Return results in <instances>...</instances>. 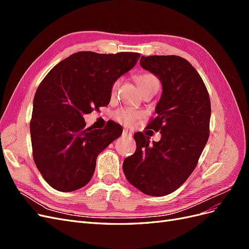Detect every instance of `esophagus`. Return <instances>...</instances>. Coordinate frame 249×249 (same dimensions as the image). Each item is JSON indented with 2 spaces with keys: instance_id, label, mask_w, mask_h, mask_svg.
I'll return each instance as SVG.
<instances>
[{
  "instance_id": "1",
  "label": "esophagus",
  "mask_w": 249,
  "mask_h": 249,
  "mask_svg": "<svg viewBox=\"0 0 249 249\" xmlns=\"http://www.w3.org/2000/svg\"><path fill=\"white\" fill-rule=\"evenodd\" d=\"M123 136L130 138V137H132V132L130 130H127V129H124L123 130Z\"/></svg>"
}]
</instances>
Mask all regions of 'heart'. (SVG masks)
I'll return each mask as SVG.
<instances>
[{"instance_id": "heart-1", "label": "heart", "mask_w": 249, "mask_h": 249, "mask_svg": "<svg viewBox=\"0 0 249 249\" xmlns=\"http://www.w3.org/2000/svg\"><path fill=\"white\" fill-rule=\"evenodd\" d=\"M120 80L117 79L114 82L112 83L111 88H110V94L111 96H114L116 94L117 88L119 85ZM136 82L137 85L140 89V91L142 92L144 89L147 88H152V87H158L160 86V81L158 79V77L154 73L150 72H144V73H140L136 77ZM140 115V113L132 108H119L115 110L112 113V117L114 118L117 123L129 125L132 124L135 120H136Z\"/></svg>"}]
</instances>
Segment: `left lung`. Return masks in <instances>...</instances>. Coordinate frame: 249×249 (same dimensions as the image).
I'll return each instance as SVG.
<instances>
[{"label":"left lung","instance_id":"8db88e82","mask_svg":"<svg viewBox=\"0 0 249 249\" xmlns=\"http://www.w3.org/2000/svg\"><path fill=\"white\" fill-rule=\"evenodd\" d=\"M140 65L162 83L156 117L147 124L162 137L149 144L144 134H134L136 152L124 159L123 168L141 192L164 196L182 186L196 167L210 135L211 102L199 73L186 59L142 56Z\"/></svg>","mask_w":249,"mask_h":249}]
</instances>
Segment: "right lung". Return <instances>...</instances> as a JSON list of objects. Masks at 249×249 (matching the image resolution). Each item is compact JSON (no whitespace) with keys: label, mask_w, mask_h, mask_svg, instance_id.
Segmentation results:
<instances>
[{"label":"right lung","mask_w":249,"mask_h":249,"mask_svg":"<svg viewBox=\"0 0 249 249\" xmlns=\"http://www.w3.org/2000/svg\"><path fill=\"white\" fill-rule=\"evenodd\" d=\"M139 53L78 52L65 58L41 81L30 120L33 159L46 182L61 192L84 187L96 158L123 133L112 122L104 130L87 127L83 115L110 103L112 83L129 71Z\"/></svg>","instance_id":"right-lung-1"}]
</instances>
